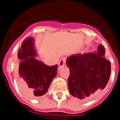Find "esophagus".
Returning a JSON list of instances; mask_svg holds the SVG:
<instances>
[{"label": "esophagus", "mask_w": 120, "mask_h": 120, "mask_svg": "<svg viewBox=\"0 0 120 120\" xmlns=\"http://www.w3.org/2000/svg\"><path fill=\"white\" fill-rule=\"evenodd\" d=\"M65 64H66V58H62L60 61V62H59V66L60 67H63V66L65 65Z\"/></svg>", "instance_id": "esophagus-1"}]
</instances>
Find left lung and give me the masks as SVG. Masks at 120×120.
<instances>
[{
  "label": "left lung",
  "instance_id": "obj_1",
  "mask_svg": "<svg viewBox=\"0 0 120 120\" xmlns=\"http://www.w3.org/2000/svg\"><path fill=\"white\" fill-rule=\"evenodd\" d=\"M67 65L70 75L68 89L72 96L88 101L105 87L111 76V62L105 58V48L99 45L96 52L73 55Z\"/></svg>",
  "mask_w": 120,
  "mask_h": 120
}]
</instances>
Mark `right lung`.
<instances>
[{
  "label": "right lung",
  "mask_w": 120,
  "mask_h": 120,
  "mask_svg": "<svg viewBox=\"0 0 120 120\" xmlns=\"http://www.w3.org/2000/svg\"><path fill=\"white\" fill-rule=\"evenodd\" d=\"M33 38L27 37L18 51V84L29 97L37 98L47 93L52 79L56 76L58 65L49 66L37 60Z\"/></svg>",
  "instance_id": "right-lung-1"
}]
</instances>
